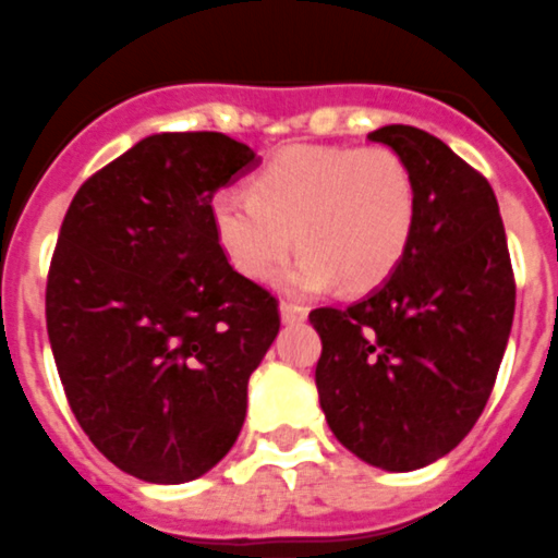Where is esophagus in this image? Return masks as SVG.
<instances>
[{
    "mask_svg": "<svg viewBox=\"0 0 558 558\" xmlns=\"http://www.w3.org/2000/svg\"><path fill=\"white\" fill-rule=\"evenodd\" d=\"M279 313H282V322H288V325H296V322L307 318V307L296 302H282L279 304Z\"/></svg>",
    "mask_w": 558,
    "mask_h": 558,
    "instance_id": "obj_1",
    "label": "esophagus"
}]
</instances>
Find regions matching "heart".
<instances>
[{"label":"heart","mask_w":558,"mask_h":558,"mask_svg":"<svg viewBox=\"0 0 558 558\" xmlns=\"http://www.w3.org/2000/svg\"><path fill=\"white\" fill-rule=\"evenodd\" d=\"M417 220L412 169L389 146H290L251 183V194L211 199L214 236L242 276L265 282L293 242L304 247L282 274L299 293L341 279L373 290L401 265Z\"/></svg>","instance_id":"obj_1"}]
</instances>
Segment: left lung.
<instances>
[{
  "instance_id": "8db88e82",
  "label": "left lung",
  "mask_w": 558,
  "mask_h": 558,
  "mask_svg": "<svg viewBox=\"0 0 558 558\" xmlns=\"http://www.w3.org/2000/svg\"><path fill=\"white\" fill-rule=\"evenodd\" d=\"M369 141L407 160L417 220L401 265L344 311L318 307V401L364 463L415 471L449 454L483 415L513 325L511 254L497 197L463 157L415 126Z\"/></svg>"
}]
</instances>
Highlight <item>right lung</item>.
<instances>
[{
  "instance_id": "add662e5",
  "label": "right lung",
  "mask_w": 558,
  "mask_h": 558,
  "mask_svg": "<svg viewBox=\"0 0 558 558\" xmlns=\"http://www.w3.org/2000/svg\"><path fill=\"white\" fill-rule=\"evenodd\" d=\"M259 163L222 132H160L75 192L47 274V336L75 421L146 483L203 477L245 423L279 304L228 265L217 189Z\"/></svg>"
}]
</instances>
